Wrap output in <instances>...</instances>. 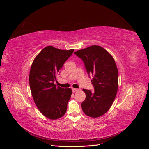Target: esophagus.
Returning <instances> with one entry per match:
<instances>
[{
	"mask_svg": "<svg viewBox=\"0 0 149 149\" xmlns=\"http://www.w3.org/2000/svg\"><path fill=\"white\" fill-rule=\"evenodd\" d=\"M72 91H73V92H76V91H78L79 90L78 89H76V88H73L72 89Z\"/></svg>",
	"mask_w": 149,
	"mask_h": 149,
	"instance_id": "obj_1",
	"label": "esophagus"
}]
</instances>
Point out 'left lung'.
I'll use <instances>...</instances> for the list:
<instances>
[{"mask_svg": "<svg viewBox=\"0 0 149 149\" xmlns=\"http://www.w3.org/2000/svg\"><path fill=\"white\" fill-rule=\"evenodd\" d=\"M83 61L86 70L93 76L94 92L83 89L85 100L81 107L84 113L91 118H99L108 111L118 89V70L111 54L104 48L93 45L74 52Z\"/></svg>", "mask_w": 149, "mask_h": 149, "instance_id": "left-lung-1", "label": "left lung"}]
</instances>
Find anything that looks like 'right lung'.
Listing matches in <instances>:
<instances>
[{
  "mask_svg": "<svg viewBox=\"0 0 149 149\" xmlns=\"http://www.w3.org/2000/svg\"><path fill=\"white\" fill-rule=\"evenodd\" d=\"M74 49L63 50L52 46L44 48L31 65L29 83L31 95L41 113L55 120L64 116L72 90L56 86L54 81Z\"/></svg>",
  "mask_w": 149,
  "mask_h": 149,
  "instance_id": "1",
  "label": "right lung"
}]
</instances>
